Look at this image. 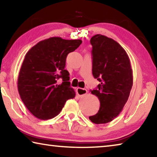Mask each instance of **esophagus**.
I'll use <instances>...</instances> for the list:
<instances>
[{"label":"esophagus","instance_id":"34e87169","mask_svg":"<svg viewBox=\"0 0 157 157\" xmlns=\"http://www.w3.org/2000/svg\"><path fill=\"white\" fill-rule=\"evenodd\" d=\"M77 94H78L79 97L82 98L87 94V90L85 89L78 88V89H77Z\"/></svg>","mask_w":157,"mask_h":157}]
</instances>
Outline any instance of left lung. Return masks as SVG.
<instances>
[{
	"label": "left lung",
	"mask_w": 157,
	"mask_h": 157,
	"mask_svg": "<svg viewBox=\"0 0 157 157\" xmlns=\"http://www.w3.org/2000/svg\"><path fill=\"white\" fill-rule=\"evenodd\" d=\"M90 42L93 46L92 73L100 82L91 92L98 98L100 107L89 120L95 124H105L118 116L128 100L133 85L132 69L126 51L113 39L95 34Z\"/></svg>",
	"instance_id": "8db88e82"
}]
</instances>
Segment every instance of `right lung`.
I'll return each instance as SVG.
<instances>
[{
	"instance_id": "1",
	"label": "right lung",
	"mask_w": 157,
	"mask_h": 157,
	"mask_svg": "<svg viewBox=\"0 0 157 157\" xmlns=\"http://www.w3.org/2000/svg\"><path fill=\"white\" fill-rule=\"evenodd\" d=\"M80 39L50 37L26 53L18 78V91L25 107L36 118L48 120L62 111L66 100L75 96L65 70L66 57L82 44ZM63 79L59 85L57 80Z\"/></svg>"
}]
</instances>
